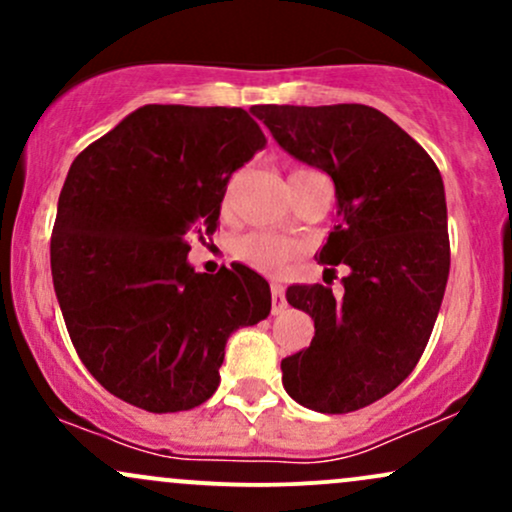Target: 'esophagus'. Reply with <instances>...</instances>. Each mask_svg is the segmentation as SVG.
Returning a JSON list of instances; mask_svg holds the SVG:
<instances>
[{"label": "esophagus", "mask_w": 512, "mask_h": 512, "mask_svg": "<svg viewBox=\"0 0 512 512\" xmlns=\"http://www.w3.org/2000/svg\"><path fill=\"white\" fill-rule=\"evenodd\" d=\"M286 310V293L281 284H272V313L279 315Z\"/></svg>", "instance_id": "34e87169"}]
</instances>
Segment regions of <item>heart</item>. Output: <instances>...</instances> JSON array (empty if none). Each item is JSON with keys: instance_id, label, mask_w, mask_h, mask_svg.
Instances as JSON below:
<instances>
[{"instance_id": "1", "label": "heart", "mask_w": 512, "mask_h": 512, "mask_svg": "<svg viewBox=\"0 0 512 512\" xmlns=\"http://www.w3.org/2000/svg\"><path fill=\"white\" fill-rule=\"evenodd\" d=\"M296 173H308V168H296L293 175ZM223 209H226V202H223ZM296 252V240L272 231L245 233V236H240L236 240V245H233V257H236L238 262L248 264V267L269 276L284 272L286 264H289V260Z\"/></svg>"}]
</instances>
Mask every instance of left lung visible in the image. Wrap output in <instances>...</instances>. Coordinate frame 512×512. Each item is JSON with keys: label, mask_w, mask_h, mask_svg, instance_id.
<instances>
[{"label": "left lung", "mask_w": 512, "mask_h": 512, "mask_svg": "<svg viewBox=\"0 0 512 512\" xmlns=\"http://www.w3.org/2000/svg\"><path fill=\"white\" fill-rule=\"evenodd\" d=\"M250 113L286 154L332 178L337 226L315 260L349 269L339 296L322 284L286 291L315 320L308 349L281 361L286 392L322 414L368 407L414 370L443 303L450 240L440 170L368 105H255Z\"/></svg>", "instance_id": "1"}]
</instances>
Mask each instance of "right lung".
I'll return each mask as SVG.
<instances>
[{
  "mask_svg": "<svg viewBox=\"0 0 512 512\" xmlns=\"http://www.w3.org/2000/svg\"><path fill=\"white\" fill-rule=\"evenodd\" d=\"M267 144L243 108L142 105L74 158L50 267L69 337L110 395L168 414L219 387L226 342L272 310L245 264L199 274L233 170Z\"/></svg>",
  "mask_w": 512,
  "mask_h": 512,
  "instance_id": "add662e5",
  "label": "right lung"
}]
</instances>
